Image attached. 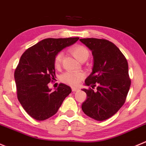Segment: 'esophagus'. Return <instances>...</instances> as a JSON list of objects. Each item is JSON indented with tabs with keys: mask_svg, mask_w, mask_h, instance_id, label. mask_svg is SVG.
Instances as JSON below:
<instances>
[{
	"mask_svg": "<svg viewBox=\"0 0 146 146\" xmlns=\"http://www.w3.org/2000/svg\"><path fill=\"white\" fill-rule=\"evenodd\" d=\"M72 91H77L79 90V88H78V87H72Z\"/></svg>",
	"mask_w": 146,
	"mask_h": 146,
	"instance_id": "1",
	"label": "esophagus"
}]
</instances>
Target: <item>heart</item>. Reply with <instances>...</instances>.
Returning <instances> with one entry per match:
<instances>
[{"label":"heart","mask_w":146,"mask_h":146,"mask_svg":"<svg viewBox=\"0 0 146 146\" xmlns=\"http://www.w3.org/2000/svg\"><path fill=\"white\" fill-rule=\"evenodd\" d=\"M70 52L78 60L81 62L84 60L88 58L89 52L85 46L82 45H75L70 48ZM63 58V52H60L56 55L54 60V64L56 67H59L61 65ZM84 77V74L82 72L68 71L64 73L61 76V79L64 83L70 86H76Z\"/></svg>","instance_id":"b5f03b06"}]
</instances>
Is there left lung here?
I'll return each mask as SVG.
<instances>
[{
  "mask_svg": "<svg viewBox=\"0 0 146 146\" xmlns=\"http://www.w3.org/2000/svg\"><path fill=\"white\" fill-rule=\"evenodd\" d=\"M92 52V72L86 79V86L94 88L85 91L87 99L82 109L87 116L103 121L113 116L125 103L131 80L127 59L119 49L106 39L88 38L79 39Z\"/></svg>",
  "mask_w": 146,
  "mask_h": 146,
  "instance_id": "8db88e82",
  "label": "left lung"
}]
</instances>
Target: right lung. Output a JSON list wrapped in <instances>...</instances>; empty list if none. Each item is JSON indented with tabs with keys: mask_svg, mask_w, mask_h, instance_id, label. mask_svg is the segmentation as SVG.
<instances>
[{
	"mask_svg": "<svg viewBox=\"0 0 146 146\" xmlns=\"http://www.w3.org/2000/svg\"><path fill=\"white\" fill-rule=\"evenodd\" d=\"M79 38H46L21 56L15 71L17 98L31 117L42 121L53 116L72 92L66 84H60L54 91L48 84L55 79L54 60L57 54Z\"/></svg>",
	"mask_w": 146,
	"mask_h": 146,
	"instance_id": "obj_1",
	"label": "right lung"
}]
</instances>
